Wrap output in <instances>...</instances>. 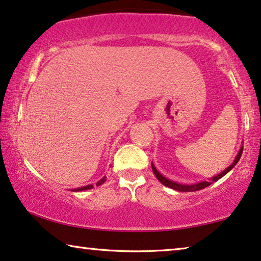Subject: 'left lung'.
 <instances>
[{"label": "left lung", "mask_w": 261, "mask_h": 261, "mask_svg": "<svg viewBox=\"0 0 261 261\" xmlns=\"http://www.w3.org/2000/svg\"><path fill=\"white\" fill-rule=\"evenodd\" d=\"M242 149H244V146H241L239 152H238V155L236 157V160L233 161V163L230 164V166L228 168H226L225 170H223L222 172H220V174H218L216 176H214V177H212L209 181H202V182H199V183H195V185H182V183H177V182H174L171 181V179H168L167 177H164V176L162 174H160V171L157 170V169L155 168V166L151 163V168H152V171L153 174H155V176L157 177V179L162 183V185H164L166 187H168V188H171V189H175L177 190V192H196V190H201L205 188V187H208L209 185H212L213 182H216L218 179H220L221 177H223L227 172L232 170V169L236 167V164L239 162L240 157L242 155Z\"/></svg>", "instance_id": "left-lung-1"}]
</instances>
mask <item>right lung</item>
Wrapping results in <instances>:
<instances>
[{
    "instance_id": "right-lung-1",
    "label": "right lung",
    "mask_w": 261,
    "mask_h": 261,
    "mask_svg": "<svg viewBox=\"0 0 261 261\" xmlns=\"http://www.w3.org/2000/svg\"><path fill=\"white\" fill-rule=\"evenodd\" d=\"M106 181V177L104 176V177H102L100 181H98L97 182V186H100V185H102V183H104ZM93 188V186L92 185H89V186H85V187H80V188H76V189H73L72 192H82V190H87V189H92Z\"/></svg>"
}]
</instances>
